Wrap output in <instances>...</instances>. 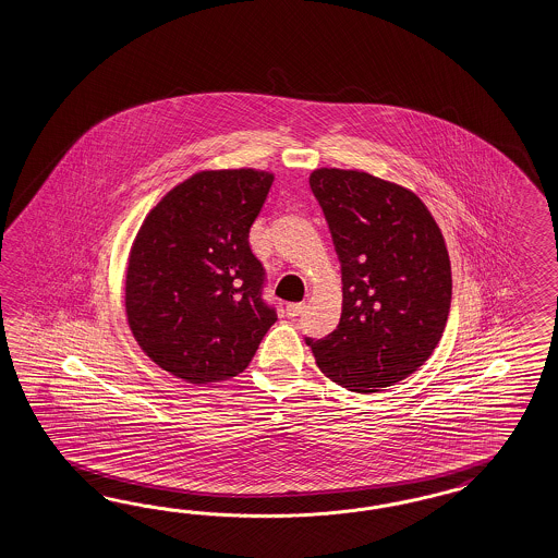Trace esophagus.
Segmentation results:
<instances>
[{"label": "esophagus", "instance_id": "1", "mask_svg": "<svg viewBox=\"0 0 558 558\" xmlns=\"http://www.w3.org/2000/svg\"><path fill=\"white\" fill-rule=\"evenodd\" d=\"M304 303H290L287 304V315L290 319H294V317H299L301 313H303Z\"/></svg>", "mask_w": 558, "mask_h": 558}]
</instances>
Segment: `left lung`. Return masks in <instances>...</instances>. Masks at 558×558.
<instances>
[{
    "label": "left lung",
    "instance_id": "obj_1",
    "mask_svg": "<svg viewBox=\"0 0 558 558\" xmlns=\"http://www.w3.org/2000/svg\"><path fill=\"white\" fill-rule=\"evenodd\" d=\"M341 262V319L306 338L323 374L352 392L387 389L425 364L446 329L452 268L420 196L357 169L308 178Z\"/></svg>",
    "mask_w": 558,
    "mask_h": 558
}]
</instances>
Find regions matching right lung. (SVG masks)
Here are the masks:
<instances>
[{
	"instance_id": "right-lung-1",
	"label": "right lung",
	"mask_w": 558,
	"mask_h": 558,
	"mask_svg": "<svg viewBox=\"0 0 558 558\" xmlns=\"http://www.w3.org/2000/svg\"><path fill=\"white\" fill-rule=\"evenodd\" d=\"M271 182L262 169L198 171L153 206L133 241L126 322L145 355L186 383L245 371L278 319L250 247Z\"/></svg>"
}]
</instances>
